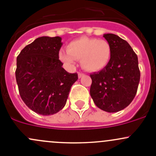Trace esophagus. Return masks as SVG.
Wrapping results in <instances>:
<instances>
[{
	"mask_svg": "<svg viewBox=\"0 0 156 156\" xmlns=\"http://www.w3.org/2000/svg\"><path fill=\"white\" fill-rule=\"evenodd\" d=\"M83 76H84V74H83V73H78V78H82Z\"/></svg>",
	"mask_w": 156,
	"mask_h": 156,
	"instance_id": "34e87169",
	"label": "esophagus"
}]
</instances>
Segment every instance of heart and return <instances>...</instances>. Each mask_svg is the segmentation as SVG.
Instances as JSON below:
<instances>
[{
  "label": "heart",
  "mask_w": 156,
  "mask_h": 156,
  "mask_svg": "<svg viewBox=\"0 0 156 156\" xmlns=\"http://www.w3.org/2000/svg\"><path fill=\"white\" fill-rule=\"evenodd\" d=\"M112 48L106 40L81 37L67 45V51L60 50L59 58L69 67L75 65V59H81V68L89 72L103 69L109 62Z\"/></svg>",
  "instance_id": "heart-1"
}]
</instances>
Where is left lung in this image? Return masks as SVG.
Listing matches in <instances>:
<instances>
[{"label": "left lung", "instance_id": "8db88e82", "mask_svg": "<svg viewBox=\"0 0 156 156\" xmlns=\"http://www.w3.org/2000/svg\"><path fill=\"white\" fill-rule=\"evenodd\" d=\"M112 56L104 69L91 74L90 94L96 106L107 112L126 108L137 91L140 72L138 58L126 41L114 34H104Z\"/></svg>", "mask_w": 156, "mask_h": 156}]
</instances>
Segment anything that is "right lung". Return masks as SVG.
Segmentation results:
<instances>
[{
  "label": "right lung",
  "mask_w": 156,
  "mask_h": 156,
  "mask_svg": "<svg viewBox=\"0 0 156 156\" xmlns=\"http://www.w3.org/2000/svg\"><path fill=\"white\" fill-rule=\"evenodd\" d=\"M59 36L37 37L16 59V79L20 97L30 109L50 115L62 109L78 74L69 73L59 59Z\"/></svg>",
  "instance_id": "1"
}]
</instances>
